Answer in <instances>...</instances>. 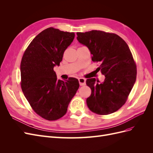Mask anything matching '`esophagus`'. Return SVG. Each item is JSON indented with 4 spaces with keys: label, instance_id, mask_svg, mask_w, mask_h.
Wrapping results in <instances>:
<instances>
[{
    "label": "esophagus",
    "instance_id": "esophagus-1",
    "mask_svg": "<svg viewBox=\"0 0 153 153\" xmlns=\"http://www.w3.org/2000/svg\"><path fill=\"white\" fill-rule=\"evenodd\" d=\"M78 81H79V84L81 86L82 85H85V83H86V80L84 78H80L79 79H78Z\"/></svg>",
    "mask_w": 153,
    "mask_h": 153
}]
</instances>
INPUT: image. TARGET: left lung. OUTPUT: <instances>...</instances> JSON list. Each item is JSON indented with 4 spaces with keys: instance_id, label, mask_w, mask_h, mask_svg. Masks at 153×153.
<instances>
[{
    "instance_id": "obj_1",
    "label": "left lung",
    "mask_w": 153,
    "mask_h": 153,
    "mask_svg": "<svg viewBox=\"0 0 153 153\" xmlns=\"http://www.w3.org/2000/svg\"><path fill=\"white\" fill-rule=\"evenodd\" d=\"M77 40L89 50L92 61L99 62L98 69L105 76L103 82L89 78L91 89L87 98L89 108L96 114L108 115L125 103L135 84L136 64L128 45L118 35L92 30L77 32Z\"/></svg>"
}]
</instances>
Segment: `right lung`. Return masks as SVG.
I'll return each instance as SVG.
<instances>
[{"mask_svg":"<svg viewBox=\"0 0 153 153\" xmlns=\"http://www.w3.org/2000/svg\"><path fill=\"white\" fill-rule=\"evenodd\" d=\"M74 38V32L50 27L35 37L22 57V91L34 112L48 121L66 114L80 85L75 78L58 80L53 71L55 66L60 65L64 51Z\"/></svg>","mask_w":153,"mask_h":153,"instance_id":"1","label":"right lung"}]
</instances>
